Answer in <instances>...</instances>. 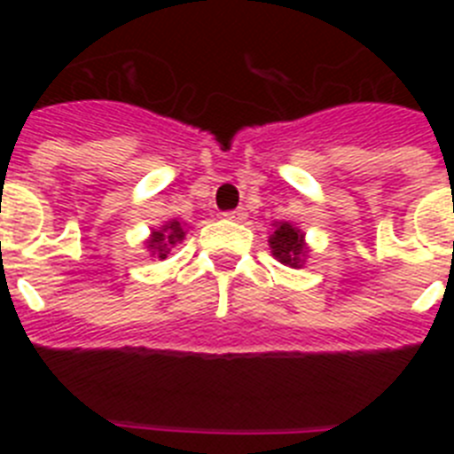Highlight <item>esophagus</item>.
Returning <instances> with one entry per match:
<instances>
[{
	"mask_svg": "<svg viewBox=\"0 0 454 454\" xmlns=\"http://www.w3.org/2000/svg\"><path fill=\"white\" fill-rule=\"evenodd\" d=\"M246 208H234V211H227L224 214V218H230V220H236V223H240V220H246Z\"/></svg>",
	"mask_w": 454,
	"mask_h": 454,
	"instance_id": "1",
	"label": "esophagus"
}]
</instances>
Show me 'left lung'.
Here are the masks:
<instances>
[{"label": "left lung", "mask_w": 454, "mask_h": 454, "mask_svg": "<svg viewBox=\"0 0 454 454\" xmlns=\"http://www.w3.org/2000/svg\"><path fill=\"white\" fill-rule=\"evenodd\" d=\"M270 247H272V254L291 268H298L300 263H302L304 256H307V250H304V243H302V234H300V230H295V227L288 223L277 224L275 234L270 236Z\"/></svg>", "instance_id": "1"}]
</instances>
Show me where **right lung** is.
Listing matches in <instances>:
<instances>
[{
  "label": "right lung",
  "mask_w": 454,
  "mask_h": 454,
  "mask_svg": "<svg viewBox=\"0 0 454 454\" xmlns=\"http://www.w3.org/2000/svg\"><path fill=\"white\" fill-rule=\"evenodd\" d=\"M184 239V230L182 224L175 220V223L163 224L159 231H152L150 239V247L159 254V259H166V254L170 252L172 246H177V240Z\"/></svg>",
  "instance_id": "obj_1"
}]
</instances>
